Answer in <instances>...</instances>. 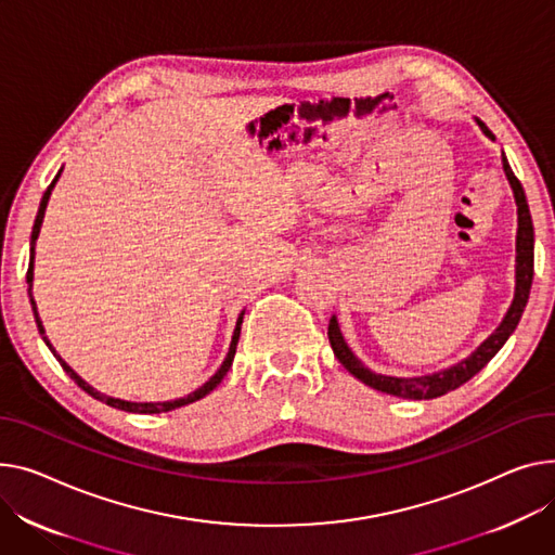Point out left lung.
Returning <instances> with one entry per match:
<instances>
[{
	"mask_svg": "<svg viewBox=\"0 0 555 555\" xmlns=\"http://www.w3.org/2000/svg\"><path fill=\"white\" fill-rule=\"evenodd\" d=\"M479 129H482L491 140L493 133L491 129L482 122L477 120ZM502 167L504 173L511 182V190L515 196V205H518V238H515V294H513V304L506 312V317L502 319V323L498 325V330L493 335L479 346L468 359L460 361L457 365L447 367V371L435 373V375H426V377H388V375H377L373 371H367V367L352 354V350L348 348L337 317L330 319L327 325V339L332 350H335V357L341 361V365L350 375H354L359 382H363L365 386H371L375 390H382L386 395H395V397H403V399H435L447 395L455 388H460L462 384H466L470 377H475L482 367L498 354V350L506 344V339L513 335V330L518 327L522 312L527 308L529 301V292H531V283H533V223H531V211L527 205V196L520 180L515 178V173L511 171L506 156L502 154Z\"/></svg>",
	"mask_w": 555,
	"mask_h": 555,
	"instance_id": "1",
	"label": "left lung"
}]
</instances>
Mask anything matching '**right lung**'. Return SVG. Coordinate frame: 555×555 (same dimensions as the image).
<instances>
[{
	"instance_id": "1",
	"label": "right lung",
	"mask_w": 555,
	"mask_h": 555,
	"mask_svg": "<svg viewBox=\"0 0 555 555\" xmlns=\"http://www.w3.org/2000/svg\"><path fill=\"white\" fill-rule=\"evenodd\" d=\"M60 173H62V169L57 171V176L53 178V182L49 184L47 188V192H44V196H42V203H40V209H37V216H35V225H33V234H30V263H28V272H26V283H28V297H30V306H33V314H35V323H37V330H40V335H42V339H44V344L49 346V350L53 352V357L60 361V365L64 367L66 371V375L76 382L85 392H89L91 397H95V399H100V401H104L106 405H114V409H120V411H127V413H167V411H173V409H180V405H188V403H194V401H198V399H203L205 395H209L220 382H223V377L228 375V371L232 367V361H234V354H236V344H238V337H241V323H243V314L245 312H241L238 314V321H236V327H234V337H232V344H230V350H228V357H225V361L220 363V367L216 371V375L214 377H209V382H205L201 388H196L194 392H190L188 397H180V399H173V401H125V399H116V397H108V395H102L100 390H95L93 386H89L76 371H73V367L55 352V348L51 346V341H49V337H47V332H44V325H42V321H40V314H37V306H35V299H33V292H30V287H33V258H35V241H37V236H40V228H42V220H44V211H47V205H49V198H51V192H53V188H55V182H57V178H60Z\"/></svg>"
}]
</instances>
